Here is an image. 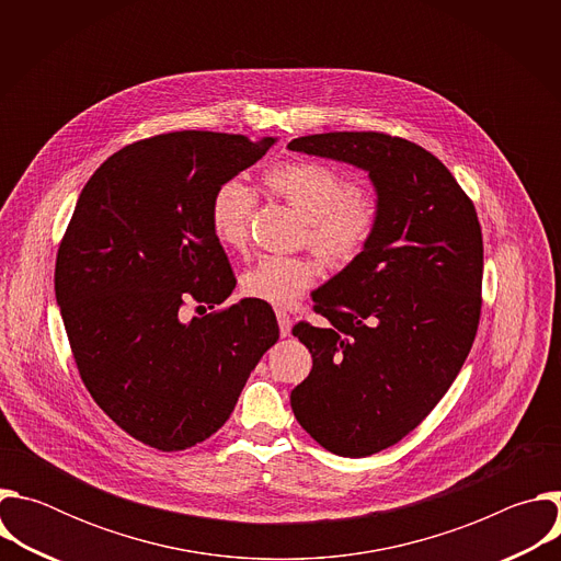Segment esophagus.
<instances>
[{
	"label": "esophagus",
	"mask_w": 561,
	"mask_h": 561,
	"mask_svg": "<svg viewBox=\"0 0 561 561\" xmlns=\"http://www.w3.org/2000/svg\"><path fill=\"white\" fill-rule=\"evenodd\" d=\"M277 324H279V335L288 337L290 335V327H293V319L286 310H277Z\"/></svg>",
	"instance_id": "1"
}]
</instances>
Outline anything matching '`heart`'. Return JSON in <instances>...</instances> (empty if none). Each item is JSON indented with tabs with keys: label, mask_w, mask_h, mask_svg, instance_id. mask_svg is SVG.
Instances as JSON below:
<instances>
[{
	"label": "heart",
	"mask_w": 561,
	"mask_h": 561,
	"mask_svg": "<svg viewBox=\"0 0 561 561\" xmlns=\"http://www.w3.org/2000/svg\"><path fill=\"white\" fill-rule=\"evenodd\" d=\"M268 191L304 215V242L331 266L357 260L379 226L375 197L353 191L351 180L337 169L290 159L266 171ZM257 206L255 191L242 180L224 182L210 199V226L230 251L249 242L251 217ZM317 266L306 255H266L242 275V290L271 306H293L312 286Z\"/></svg>",
	"instance_id": "heart-1"
}]
</instances>
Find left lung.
<instances>
[{"label": "left lung", "mask_w": 561, "mask_h": 561, "mask_svg": "<svg viewBox=\"0 0 561 561\" xmlns=\"http://www.w3.org/2000/svg\"><path fill=\"white\" fill-rule=\"evenodd\" d=\"M288 148L366 171L377 193L370 244L312 293L329 327L293 329L312 370L290 392L317 444L368 457L426 420L470 353L482 312V228L450 171L409 139L322 133Z\"/></svg>", "instance_id": "left-lung-1"}]
</instances>
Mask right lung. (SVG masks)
<instances>
[{"label": "right lung", "mask_w": 561, "mask_h": 561, "mask_svg": "<svg viewBox=\"0 0 561 561\" xmlns=\"http://www.w3.org/2000/svg\"><path fill=\"white\" fill-rule=\"evenodd\" d=\"M275 141L154 135L111 154L77 199L55 264L64 329L98 407L150 448L186 450L217 433L279 340L260 299L180 317L191 297L213 306L232 293L210 199Z\"/></svg>", "instance_id": "1"}]
</instances>
